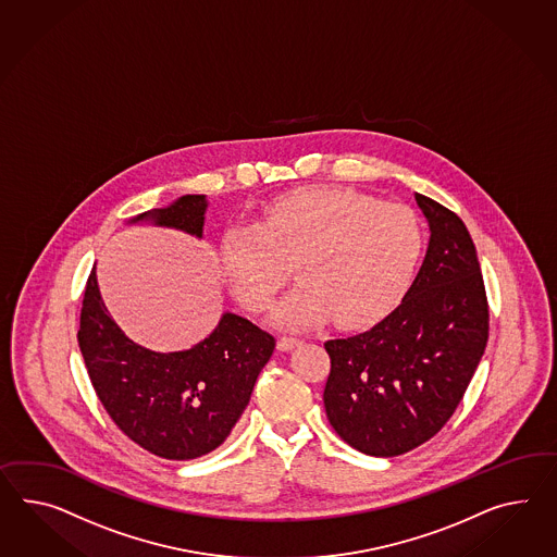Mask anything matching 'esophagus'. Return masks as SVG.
<instances>
[{"label":"esophagus","mask_w":557,"mask_h":557,"mask_svg":"<svg viewBox=\"0 0 557 557\" xmlns=\"http://www.w3.org/2000/svg\"><path fill=\"white\" fill-rule=\"evenodd\" d=\"M297 345H300V339H297V337H278V342H276L278 351H290V349H295Z\"/></svg>","instance_id":"obj_1"}]
</instances>
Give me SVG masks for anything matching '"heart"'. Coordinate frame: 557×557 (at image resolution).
Wrapping results in <instances>:
<instances>
[{
  "label": "heart",
  "mask_w": 557,
  "mask_h": 557,
  "mask_svg": "<svg viewBox=\"0 0 557 557\" xmlns=\"http://www.w3.org/2000/svg\"><path fill=\"white\" fill-rule=\"evenodd\" d=\"M420 252L422 224L410 208L349 187H307L271 201L255 228H230L220 262L238 300L262 311L285 283V260H295L300 283L271 311L278 327L331 317L363 327L398 302Z\"/></svg>",
  "instance_id": "b5f03b06"
}]
</instances>
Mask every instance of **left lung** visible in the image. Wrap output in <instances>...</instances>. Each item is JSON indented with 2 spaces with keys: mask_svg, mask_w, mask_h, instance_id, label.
<instances>
[{
  "mask_svg": "<svg viewBox=\"0 0 557 557\" xmlns=\"http://www.w3.org/2000/svg\"><path fill=\"white\" fill-rule=\"evenodd\" d=\"M429 222L412 285L375 327L325 343L329 422L370 457H398L448 422L485 354L488 309L471 234L455 212L413 194Z\"/></svg>",
  "mask_w": 557,
  "mask_h": 557,
  "instance_id": "obj_1",
  "label": "left lung"
}]
</instances>
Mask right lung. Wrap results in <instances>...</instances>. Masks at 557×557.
I'll return each mask as SVG.
<instances>
[{
  "instance_id": "obj_1",
  "label": "right lung",
  "mask_w": 557,
  "mask_h": 557,
  "mask_svg": "<svg viewBox=\"0 0 557 557\" xmlns=\"http://www.w3.org/2000/svg\"><path fill=\"white\" fill-rule=\"evenodd\" d=\"M208 198L187 194L135 215L128 224L203 236ZM271 333L224 313L214 331L184 351H151L128 339L100 297L97 271L86 283L78 347L88 377L114 424L156 457L191 460L212 453L230 432L274 351Z\"/></svg>"
}]
</instances>
